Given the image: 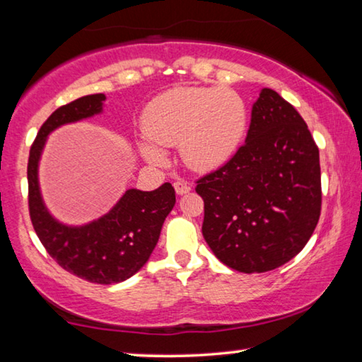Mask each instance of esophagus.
I'll list each match as a JSON object with an SVG mask.
<instances>
[{
  "instance_id": "esophagus-1",
  "label": "esophagus",
  "mask_w": 362,
  "mask_h": 362,
  "mask_svg": "<svg viewBox=\"0 0 362 362\" xmlns=\"http://www.w3.org/2000/svg\"><path fill=\"white\" fill-rule=\"evenodd\" d=\"M174 188H175V193L179 194V196H182V194H187L189 189V185L187 182H183V180H177V182H174Z\"/></svg>"
}]
</instances>
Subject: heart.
<instances>
[{
	"instance_id": "heart-1",
	"label": "heart",
	"mask_w": 362,
	"mask_h": 362,
	"mask_svg": "<svg viewBox=\"0 0 362 362\" xmlns=\"http://www.w3.org/2000/svg\"><path fill=\"white\" fill-rule=\"evenodd\" d=\"M142 127L158 146L179 145L188 169L211 173L240 148L247 129V108L233 89L177 86L146 105ZM152 144L140 142V153L148 163L161 164L163 151Z\"/></svg>"
}]
</instances>
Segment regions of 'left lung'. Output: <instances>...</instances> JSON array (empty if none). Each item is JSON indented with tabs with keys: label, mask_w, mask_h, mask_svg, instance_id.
Returning <instances> with one entry per match:
<instances>
[{
	"label": "left lung",
	"mask_w": 362,
	"mask_h": 362,
	"mask_svg": "<svg viewBox=\"0 0 362 362\" xmlns=\"http://www.w3.org/2000/svg\"><path fill=\"white\" fill-rule=\"evenodd\" d=\"M204 201L203 236L236 272L265 273L293 259L321 214L320 150L289 102L263 88L246 142L196 185Z\"/></svg>",
	"instance_id": "1"
}]
</instances>
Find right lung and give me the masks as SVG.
Here are the masks:
<instances>
[{
	"label": "right lung",
	"instance_id": "right-lung-1",
	"mask_svg": "<svg viewBox=\"0 0 362 362\" xmlns=\"http://www.w3.org/2000/svg\"><path fill=\"white\" fill-rule=\"evenodd\" d=\"M105 100V94L84 95L49 116L30 150L27 175L30 217L47 254L75 276L108 286L129 279L148 262L175 204V192L169 182L153 192L129 188L107 214L83 225L60 222L47 209L40 187L47 137L59 127L102 115Z\"/></svg>",
	"mask_w": 362,
	"mask_h": 362
}]
</instances>
